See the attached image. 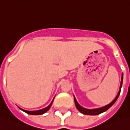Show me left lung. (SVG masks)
<instances>
[{
    "mask_svg": "<svg viewBox=\"0 0 130 130\" xmlns=\"http://www.w3.org/2000/svg\"><path fill=\"white\" fill-rule=\"evenodd\" d=\"M122 80H123V74L122 76V80H121V84H120V91L118 92V95L116 98H115V100L112 103H110V104H108V105L105 106V107H103L101 108H98V109H93V110H88V109H86V108H84L83 107H81L80 105L78 103V102L76 100V98L74 97V102H75V105H76V107L78 110V111H80L81 113H83L84 115H99L103 112L108 110L109 108L111 107L112 105L114 104L115 103V101L118 100V97L120 95V91H121V87H122Z\"/></svg>",
    "mask_w": 130,
    "mask_h": 130,
    "instance_id": "1",
    "label": "left lung"
}]
</instances>
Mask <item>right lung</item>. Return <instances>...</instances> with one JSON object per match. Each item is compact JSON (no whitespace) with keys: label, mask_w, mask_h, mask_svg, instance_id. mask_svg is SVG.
<instances>
[{"label":"right lung","mask_w":130,"mask_h":130,"mask_svg":"<svg viewBox=\"0 0 130 130\" xmlns=\"http://www.w3.org/2000/svg\"><path fill=\"white\" fill-rule=\"evenodd\" d=\"M53 101H52V103H50V105H49V106H47L46 108H44V109L39 110H36V111H27V110H22V109H21V110H22V111L25 112L26 113H27V114L32 115H42L44 114V113H45L46 111H48V110H50V107H51V106H52V105Z\"/></svg>","instance_id":"right-lung-1"}]
</instances>
